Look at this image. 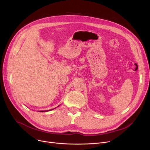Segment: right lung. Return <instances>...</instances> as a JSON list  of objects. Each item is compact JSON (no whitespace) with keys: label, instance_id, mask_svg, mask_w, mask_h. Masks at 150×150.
<instances>
[{"label":"right lung","instance_id":"1","mask_svg":"<svg viewBox=\"0 0 150 150\" xmlns=\"http://www.w3.org/2000/svg\"><path fill=\"white\" fill-rule=\"evenodd\" d=\"M52 109H50V110H52ZM50 110H48V111H50ZM45 111H40V112H45Z\"/></svg>","mask_w":150,"mask_h":150}]
</instances>
